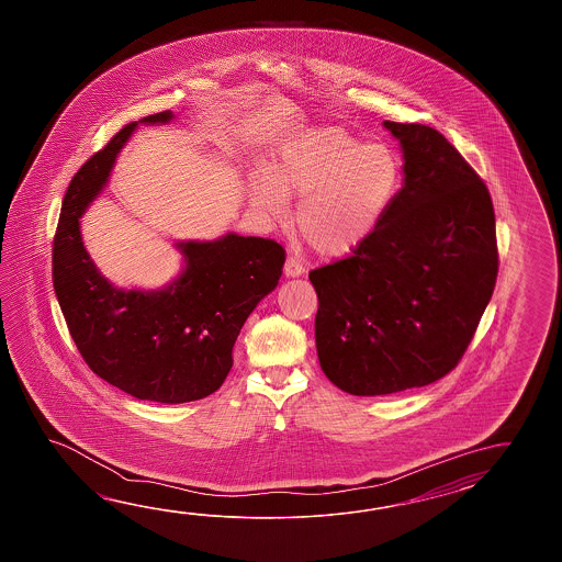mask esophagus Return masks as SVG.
Wrapping results in <instances>:
<instances>
[{
    "label": "esophagus",
    "instance_id": "1",
    "mask_svg": "<svg viewBox=\"0 0 562 562\" xmlns=\"http://www.w3.org/2000/svg\"><path fill=\"white\" fill-rule=\"evenodd\" d=\"M303 265L299 263L293 255H289L285 261V276L286 277H301L303 276Z\"/></svg>",
    "mask_w": 562,
    "mask_h": 562
}]
</instances>
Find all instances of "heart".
<instances>
[{
  "label": "heart",
  "mask_w": 562,
  "mask_h": 562,
  "mask_svg": "<svg viewBox=\"0 0 562 562\" xmlns=\"http://www.w3.org/2000/svg\"><path fill=\"white\" fill-rule=\"evenodd\" d=\"M402 180L397 156L363 144L341 126L291 132L277 146L267 175L249 180V201L261 215L283 221L289 196H301L295 228L327 259L356 251L380 225Z\"/></svg>",
  "instance_id": "obj_1"
}]
</instances>
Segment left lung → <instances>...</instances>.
<instances>
[{"mask_svg":"<svg viewBox=\"0 0 562 562\" xmlns=\"http://www.w3.org/2000/svg\"><path fill=\"white\" fill-rule=\"evenodd\" d=\"M383 126L400 140L404 184L351 257L310 273L323 373L351 395L454 370L498 276L492 199L474 168L430 126Z\"/></svg>","mask_w":562,"mask_h":562,"instance_id":"1","label":"left lung"}]
</instances>
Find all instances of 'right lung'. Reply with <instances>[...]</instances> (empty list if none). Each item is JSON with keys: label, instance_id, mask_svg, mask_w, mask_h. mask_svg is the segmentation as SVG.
<instances>
[{"label": "right lung", "instance_id": "obj_1", "mask_svg": "<svg viewBox=\"0 0 562 562\" xmlns=\"http://www.w3.org/2000/svg\"><path fill=\"white\" fill-rule=\"evenodd\" d=\"M170 110L132 122L74 175L54 237L52 277L74 344L95 375L138 400L184 404L216 392L233 368L243 323L283 273L271 239L227 233L180 240L182 269L162 289H119L86 251L80 218L104 191L138 124H167Z\"/></svg>", "mask_w": 562, "mask_h": 562}]
</instances>
